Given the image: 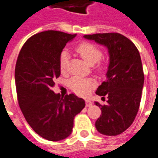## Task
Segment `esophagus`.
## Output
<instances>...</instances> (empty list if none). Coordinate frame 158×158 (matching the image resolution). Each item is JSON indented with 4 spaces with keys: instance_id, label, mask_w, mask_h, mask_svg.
Listing matches in <instances>:
<instances>
[{
    "instance_id": "34e87169",
    "label": "esophagus",
    "mask_w": 158,
    "mask_h": 158,
    "mask_svg": "<svg viewBox=\"0 0 158 158\" xmlns=\"http://www.w3.org/2000/svg\"><path fill=\"white\" fill-rule=\"evenodd\" d=\"M92 105V102H90V101H89V100H86L85 101V106H90Z\"/></svg>"
}]
</instances>
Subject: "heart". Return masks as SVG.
Returning a JSON list of instances; mask_svg holds the SVG:
<instances>
[{"label": "heart", "mask_w": 158, "mask_h": 158, "mask_svg": "<svg viewBox=\"0 0 158 158\" xmlns=\"http://www.w3.org/2000/svg\"><path fill=\"white\" fill-rule=\"evenodd\" d=\"M76 52H78L83 60L88 64L92 66L99 62L102 56V52L98 46L89 42H83L79 44ZM69 62V54L67 52H62L59 60V68L61 72H65ZM69 85L73 92L79 96H86L89 90L96 86V81L91 78L83 79L79 77H73L69 81Z\"/></svg>", "instance_id": "obj_1"}]
</instances>
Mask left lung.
Instances as JSON below:
<instances>
[{"label": "left lung", "mask_w": 158, "mask_h": 158, "mask_svg": "<svg viewBox=\"0 0 158 158\" xmlns=\"http://www.w3.org/2000/svg\"><path fill=\"white\" fill-rule=\"evenodd\" d=\"M106 46L109 54L106 80L96 89V95L107 96V105L101 106L102 114L96 122L97 131L105 135H118L132 124L141 99L144 73L138 49L118 33L84 35ZM104 98V97H102Z\"/></svg>", "instance_id": "1"}]
</instances>
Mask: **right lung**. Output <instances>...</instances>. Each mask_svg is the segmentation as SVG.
Here are the masks:
<instances>
[{
	"mask_svg": "<svg viewBox=\"0 0 158 158\" xmlns=\"http://www.w3.org/2000/svg\"><path fill=\"white\" fill-rule=\"evenodd\" d=\"M76 35L54 30L30 37L19 52L15 68L18 100L26 121L40 136L51 141L71 135L74 117L85 102L74 94L61 97L52 90L61 74L62 50Z\"/></svg>",
	"mask_w": 158,
	"mask_h": 158,
	"instance_id": "1",
	"label": "right lung"
}]
</instances>
